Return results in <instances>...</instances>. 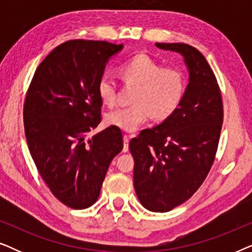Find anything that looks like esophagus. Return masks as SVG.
I'll return each mask as SVG.
<instances>
[{
  "instance_id": "obj_1",
  "label": "esophagus",
  "mask_w": 252,
  "mask_h": 252,
  "mask_svg": "<svg viewBox=\"0 0 252 252\" xmlns=\"http://www.w3.org/2000/svg\"><path fill=\"white\" fill-rule=\"evenodd\" d=\"M129 140H130V136L127 135V134H124V153H127V151H128Z\"/></svg>"
}]
</instances>
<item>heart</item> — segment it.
Wrapping results in <instances>:
<instances>
[{
    "mask_svg": "<svg viewBox=\"0 0 252 252\" xmlns=\"http://www.w3.org/2000/svg\"><path fill=\"white\" fill-rule=\"evenodd\" d=\"M126 85L136 86L134 104L117 108L106 113L105 122L126 132H134L151 116L161 120L170 117L180 104L185 94V77L177 68L164 67L147 55H136L119 68ZM97 94L104 104L116 103L117 85L109 74H103L97 82Z\"/></svg>",
    "mask_w": 252,
    "mask_h": 252,
    "instance_id": "obj_1",
    "label": "heart"
}]
</instances>
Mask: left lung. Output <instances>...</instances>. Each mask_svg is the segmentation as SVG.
Returning <instances> with one entry per match:
<instances>
[{
    "label": "left lung",
    "instance_id": "left-lung-1",
    "mask_svg": "<svg viewBox=\"0 0 252 252\" xmlns=\"http://www.w3.org/2000/svg\"><path fill=\"white\" fill-rule=\"evenodd\" d=\"M182 55L189 82L177 110L129 142L134 188L144 208L167 212L194 195L205 180L221 132L223 110L216 75L205 57L186 43H156Z\"/></svg>",
    "mask_w": 252,
    "mask_h": 252
}]
</instances>
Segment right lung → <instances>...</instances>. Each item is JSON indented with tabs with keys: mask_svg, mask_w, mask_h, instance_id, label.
<instances>
[{
	"mask_svg": "<svg viewBox=\"0 0 252 252\" xmlns=\"http://www.w3.org/2000/svg\"><path fill=\"white\" fill-rule=\"evenodd\" d=\"M123 44L71 40L37 66L24 103L29 149L55 197L72 209L97 201L111 160L123 150V134L110 126L87 139L101 123L97 82Z\"/></svg>",
	"mask_w": 252,
	"mask_h": 252,
	"instance_id": "obj_1",
	"label": "right lung"
}]
</instances>
